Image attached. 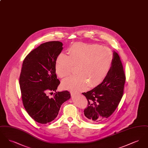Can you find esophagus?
<instances>
[{
  "label": "esophagus",
  "mask_w": 148,
  "mask_h": 148,
  "mask_svg": "<svg viewBox=\"0 0 148 148\" xmlns=\"http://www.w3.org/2000/svg\"><path fill=\"white\" fill-rule=\"evenodd\" d=\"M71 95H76L78 94L77 92H71Z\"/></svg>",
  "instance_id": "esophagus-1"
}]
</instances>
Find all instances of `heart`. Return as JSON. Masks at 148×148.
I'll use <instances>...</instances> for the list:
<instances>
[{
    "mask_svg": "<svg viewBox=\"0 0 148 148\" xmlns=\"http://www.w3.org/2000/svg\"><path fill=\"white\" fill-rule=\"evenodd\" d=\"M68 56L60 54L56 61V72L64 78L73 69L77 74L65 79L64 88L72 91L84 89L88 85L93 87L101 83L110 69L113 60L112 52L108 48L98 44L77 42L67 50Z\"/></svg>",
    "mask_w": 148,
    "mask_h": 148,
    "instance_id": "1",
    "label": "heart"
}]
</instances>
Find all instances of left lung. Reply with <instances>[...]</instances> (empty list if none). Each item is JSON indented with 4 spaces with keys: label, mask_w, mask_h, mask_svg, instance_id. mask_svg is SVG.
Instances as JSON below:
<instances>
[{
    "label": "left lung",
    "mask_w": 148,
    "mask_h": 148,
    "mask_svg": "<svg viewBox=\"0 0 148 148\" xmlns=\"http://www.w3.org/2000/svg\"><path fill=\"white\" fill-rule=\"evenodd\" d=\"M125 80L119 56L114 51L110 69L103 82L91 90L82 93L88 101L84 110L88 121L100 123L114 112L123 97Z\"/></svg>",
    "instance_id": "8db88e82"
}]
</instances>
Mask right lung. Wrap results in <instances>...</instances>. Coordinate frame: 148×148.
Listing matches in <instances>:
<instances>
[{
    "mask_svg": "<svg viewBox=\"0 0 148 148\" xmlns=\"http://www.w3.org/2000/svg\"><path fill=\"white\" fill-rule=\"evenodd\" d=\"M58 41L44 42L25 58L19 77L23 104L29 115L40 124L51 122L58 116L61 106L71 98L67 90L56 92L60 81L56 74V58L63 50Z\"/></svg>",
    "mask_w": 148,
    "mask_h": 148,
    "instance_id": "obj_1",
    "label": "right lung"
}]
</instances>
